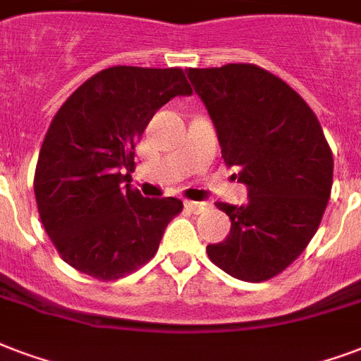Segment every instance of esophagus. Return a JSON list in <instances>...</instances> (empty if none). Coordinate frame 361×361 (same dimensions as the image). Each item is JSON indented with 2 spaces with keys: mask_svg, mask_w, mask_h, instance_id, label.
<instances>
[{
  "mask_svg": "<svg viewBox=\"0 0 361 361\" xmlns=\"http://www.w3.org/2000/svg\"><path fill=\"white\" fill-rule=\"evenodd\" d=\"M184 207L188 211H192V213H196V215H200V213H203V211L209 209V205L203 202H186L184 203Z\"/></svg>",
  "mask_w": 361,
  "mask_h": 361,
  "instance_id": "esophagus-1",
  "label": "esophagus"
}]
</instances>
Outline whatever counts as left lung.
<instances>
[{
    "label": "left lung",
    "instance_id": "8db88e82",
    "mask_svg": "<svg viewBox=\"0 0 361 361\" xmlns=\"http://www.w3.org/2000/svg\"><path fill=\"white\" fill-rule=\"evenodd\" d=\"M188 78L215 123L222 158L249 190L242 207L216 203L232 224L207 255L235 280L267 281L318 230L331 196V148L312 108L264 68H190Z\"/></svg>",
    "mask_w": 361,
    "mask_h": 361
}]
</instances>
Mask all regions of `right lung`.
<instances>
[{"label": "right lung", "instance_id": "right-lung-1", "mask_svg": "<svg viewBox=\"0 0 361 361\" xmlns=\"http://www.w3.org/2000/svg\"><path fill=\"white\" fill-rule=\"evenodd\" d=\"M192 87L180 68L112 66L81 83L43 139L36 175L39 219L70 267L114 281L156 255L177 197H142L129 184L135 142L154 114Z\"/></svg>", "mask_w": 361, "mask_h": 361}]
</instances>
